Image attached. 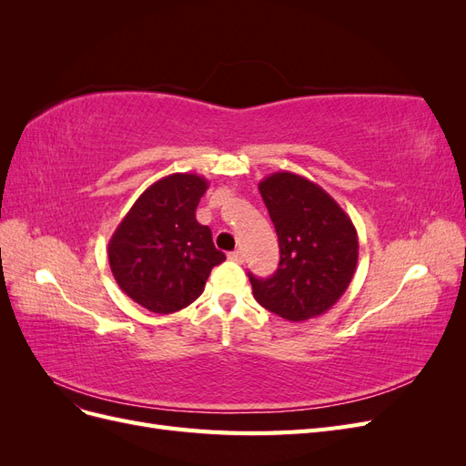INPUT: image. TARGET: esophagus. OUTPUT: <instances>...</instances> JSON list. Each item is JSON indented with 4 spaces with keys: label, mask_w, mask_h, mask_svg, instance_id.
Instances as JSON below:
<instances>
[{
    "label": "esophagus",
    "mask_w": 466,
    "mask_h": 466,
    "mask_svg": "<svg viewBox=\"0 0 466 466\" xmlns=\"http://www.w3.org/2000/svg\"><path fill=\"white\" fill-rule=\"evenodd\" d=\"M229 260H233V262H237V264H243L245 262V255H243V250H233V252H229Z\"/></svg>",
    "instance_id": "1"
}]
</instances>
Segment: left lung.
<instances>
[{
    "instance_id": "left-lung-1",
    "label": "left lung",
    "mask_w": 466,
    "mask_h": 466,
    "mask_svg": "<svg viewBox=\"0 0 466 466\" xmlns=\"http://www.w3.org/2000/svg\"><path fill=\"white\" fill-rule=\"evenodd\" d=\"M279 241L274 276L248 274L255 299L278 317H320L356 274L360 243L350 216L332 196L301 175L279 171L258 182Z\"/></svg>"
}]
</instances>
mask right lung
<instances>
[{
    "instance_id": "obj_1",
    "label": "right lung",
    "mask_w": 466,
    "mask_h": 466,
    "mask_svg": "<svg viewBox=\"0 0 466 466\" xmlns=\"http://www.w3.org/2000/svg\"><path fill=\"white\" fill-rule=\"evenodd\" d=\"M209 182L173 173L134 202L108 241V264L120 289L157 315L188 307L202 295L211 268L225 255L214 247L196 208Z\"/></svg>"
}]
</instances>
